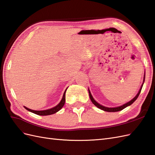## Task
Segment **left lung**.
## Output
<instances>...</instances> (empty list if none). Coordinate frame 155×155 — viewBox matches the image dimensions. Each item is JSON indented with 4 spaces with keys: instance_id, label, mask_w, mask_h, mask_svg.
Masks as SVG:
<instances>
[{
    "instance_id": "left-lung-1",
    "label": "left lung",
    "mask_w": 155,
    "mask_h": 155,
    "mask_svg": "<svg viewBox=\"0 0 155 155\" xmlns=\"http://www.w3.org/2000/svg\"><path fill=\"white\" fill-rule=\"evenodd\" d=\"M144 81H145V76H144V78H143V82H144ZM143 84H142L141 88H140V91H139L138 94L136 95V96L133 99V100H132L130 101H129V102H128V103H126V104H124V105H123L120 106V107H114V108L106 107L102 106V105H101L100 104H99L97 102H96V101L94 100V99L93 98V97H92V94H91V93H90L89 90H88V92H89V96H90V98L91 101H92V102L93 103V104L96 105V106L97 107H98L99 109H101V110H105V111H107V112H117V111H120V110H122V109H124V108H126V107H128V106H129V105H132V104H133V103L137 100V98L138 97L139 95H140V92H141V88H142V87H143Z\"/></svg>"
}]
</instances>
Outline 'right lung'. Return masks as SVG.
I'll use <instances>...</instances> for the list:
<instances>
[{
    "label": "right lung",
    "mask_w": 155,
    "mask_h": 155,
    "mask_svg": "<svg viewBox=\"0 0 155 155\" xmlns=\"http://www.w3.org/2000/svg\"><path fill=\"white\" fill-rule=\"evenodd\" d=\"M65 92H66V90L65 91L64 94H63V98H62L61 101H60V103H59V104L58 105H56L55 107H54L51 108V109H48V110H32V109H28L27 107H24L27 110H29V111L32 112V113L36 114H38V115L46 116V115H50V114H54L55 113H57L58 111H59V110L63 107V105H64L65 102Z\"/></svg>",
    "instance_id": "right-lung-1"
}]
</instances>
